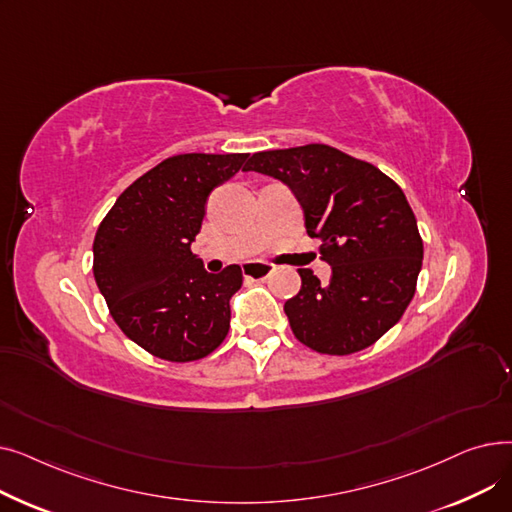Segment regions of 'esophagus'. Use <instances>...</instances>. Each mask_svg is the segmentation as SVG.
<instances>
[{
  "mask_svg": "<svg viewBox=\"0 0 512 512\" xmlns=\"http://www.w3.org/2000/svg\"><path fill=\"white\" fill-rule=\"evenodd\" d=\"M272 272H274V265L265 261H249L242 265V276L253 278V280H265Z\"/></svg>",
  "mask_w": 512,
  "mask_h": 512,
  "instance_id": "1",
  "label": "esophagus"
}]
</instances>
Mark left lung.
<instances>
[{"mask_svg":"<svg viewBox=\"0 0 512 512\" xmlns=\"http://www.w3.org/2000/svg\"><path fill=\"white\" fill-rule=\"evenodd\" d=\"M242 172L284 182L321 240L332 278L299 270L301 290L286 301L290 328L317 353L351 355L382 338L409 307L423 240L402 188L382 170L330 145L253 153Z\"/></svg>","mask_w":512,"mask_h":512,"instance_id":"obj_1","label":"left lung"}]
</instances>
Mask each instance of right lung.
<instances>
[{"mask_svg":"<svg viewBox=\"0 0 512 512\" xmlns=\"http://www.w3.org/2000/svg\"><path fill=\"white\" fill-rule=\"evenodd\" d=\"M247 157H168L134 180L97 228L95 282L120 330L153 357L197 361L228 334L230 299L242 286L240 267L209 274L191 245L209 193Z\"/></svg>","mask_w":512,"mask_h":512,"instance_id":"obj_1","label":"right lung"}]
</instances>
